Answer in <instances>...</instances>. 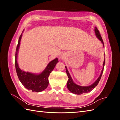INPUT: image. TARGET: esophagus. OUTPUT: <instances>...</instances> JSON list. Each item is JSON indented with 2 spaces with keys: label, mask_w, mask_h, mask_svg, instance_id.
Returning a JSON list of instances; mask_svg holds the SVG:
<instances>
[{
  "label": "esophagus",
  "mask_w": 120,
  "mask_h": 120,
  "mask_svg": "<svg viewBox=\"0 0 120 120\" xmlns=\"http://www.w3.org/2000/svg\"><path fill=\"white\" fill-rule=\"evenodd\" d=\"M61 58H63V56H61Z\"/></svg>",
  "instance_id": "esophagus-1"
}]
</instances>
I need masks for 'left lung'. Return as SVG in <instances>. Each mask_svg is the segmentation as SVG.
<instances>
[{
    "label": "left lung",
    "instance_id": "8db88e82",
    "mask_svg": "<svg viewBox=\"0 0 120 120\" xmlns=\"http://www.w3.org/2000/svg\"><path fill=\"white\" fill-rule=\"evenodd\" d=\"M95 34L96 35L97 38L100 40V41L101 42V43H103V46L104 47V44L103 39L101 37L99 31L98 30V28L96 27H95ZM105 63V59L104 60V61L103 63V68L102 70H101L100 77L98 78V79L93 83L92 85H90L89 86H79V85H78L76 84V83H75L73 82V81H72V79L71 78V76L70 73H69L67 67L66 66L65 67L66 68V72H67V74L68 79V82H67V88H68V90L72 93L77 94V95H81V94H82L83 93H89V92L91 91V90H92L98 85V83H99V81H100L101 75H102L103 72L104 71Z\"/></svg>",
    "mask_w": 120,
    "mask_h": 120
}]
</instances>
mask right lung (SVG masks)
I'll use <instances>...</instances> for the list:
<instances>
[{
  "mask_svg": "<svg viewBox=\"0 0 120 120\" xmlns=\"http://www.w3.org/2000/svg\"><path fill=\"white\" fill-rule=\"evenodd\" d=\"M22 31V32H23ZM22 34L19 37L16 47L15 56V66L16 73L19 81L25 88L31 90L32 92H40L45 90L49 85V77L59 62L57 58L50 61L42 72L39 74H35L30 72H25L19 68L17 61V57L19 48L20 42L22 37Z\"/></svg>",
  "mask_w": 120,
  "mask_h": 120,
  "instance_id": "right-lung-1",
  "label": "right lung"
}]
</instances>
